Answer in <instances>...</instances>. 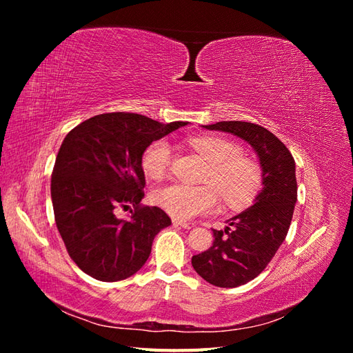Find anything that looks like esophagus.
I'll use <instances>...</instances> for the list:
<instances>
[{"label": "esophagus", "mask_w": 353, "mask_h": 353, "mask_svg": "<svg viewBox=\"0 0 353 353\" xmlns=\"http://www.w3.org/2000/svg\"><path fill=\"white\" fill-rule=\"evenodd\" d=\"M172 223L175 227H183L184 230H190L191 227H190V223H187V222H183V221H179V219H172Z\"/></svg>", "instance_id": "1"}]
</instances>
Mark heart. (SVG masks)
<instances>
[{"label":"heart","mask_w":353,"mask_h":353,"mask_svg":"<svg viewBox=\"0 0 353 353\" xmlns=\"http://www.w3.org/2000/svg\"><path fill=\"white\" fill-rule=\"evenodd\" d=\"M191 147L210 163L206 181L212 184L187 185L172 183L159 187L153 201L176 219H193L206 215L219 205V196L230 208H243L254 199L262 185V169L252 159L241 156L236 143L221 137L203 135L190 140ZM170 162V144L157 140L141 157L144 174L153 179L163 178Z\"/></svg>","instance_id":"obj_1"}]
</instances>
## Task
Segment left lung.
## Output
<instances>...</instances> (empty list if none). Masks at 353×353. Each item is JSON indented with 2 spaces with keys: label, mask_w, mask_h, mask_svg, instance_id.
Instances as JSON below:
<instances>
[{
  "label": "left lung",
  "mask_w": 353,
  "mask_h": 353,
  "mask_svg": "<svg viewBox=\"0 0 353 353\" xmlns=\"http://www.w3.org/2000/svg\"><path fill=\"white\" fill-rule=\"evenodd\" d=\"M201 126L250 144L262 169V190L253 205L228 219V227L212 230L213 244L191 259L209 284L239 287L258 276L285 240L297 200L294 159L279 138L259 125L222 121Z\"/></svg>",
  "instance_id": "obj_1"
}]
</instances>
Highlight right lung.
<instances>
[{
  "instance_id": "right-lung-1",
  "label": "right lung",
  "mask_w": 353,
  "mask_h": 353,
  "mask_svg": "<svg viewBox=\"0 0 353 353\" xmlns=\"http://www.w3.org/2000/svg\"><path fill=\"white\" fill-rule=\"evenodd\" d=\"M188 122L160 123L137 113H104L66 135L51 176L56 225L73 262L100 281H121L143 268L170 218L141 206V157L153 141ZM134 210L128 220L117 207Z\"/></svg>"
}]
</instances>
